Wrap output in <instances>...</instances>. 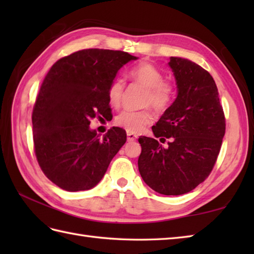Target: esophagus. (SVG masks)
<instances>
[{"mask_svg":"<svg viewBox=\"0 0 254 254\" xmlns=\"http://www.w3.org/2000/svg\"><path fill=\"white\" fill-rule=\"evenodd\" d=\"M136 138H137V135H135V134L127 132V142H133V141H135Z\"/></svg>","mask_w":254,"mask_h":254,"instance_id":"1","label":"esophagus"}]
</instances>
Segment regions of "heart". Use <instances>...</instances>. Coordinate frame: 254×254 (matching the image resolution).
<instances>
[{"label": "heart", "mask_w": 254, "mask_h": 254, "mask_svg": "<svg viewBox=\"0 0 254 254\" xmlns=\"http://www.w3.org/2000/svg\"><path fill=\"white\" fill-rule=\"evenodd\" d=\"M130 77L146 88L143 97V106H152L156 111H164L174 99L175 88L172 84L164 80V75L157 67L149 63H141L130 71ZM124 82L116 78L108 89V99L111 106L119 108L122 104ZM154 120V115L148 108L142 110H124L116 118V123L127 132L138 133Z\"/></svg>", "instance_id": "heart-1"}]
</instances>
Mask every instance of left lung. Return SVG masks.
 Returning <instances> with one entry per match:
<instances>
[{"label": "left lung", "mask_w": 254, "mask_h": 254, "mask_svg": "<svg viewBox=\"0 0 254 254\" xmlns=\"http://www.w3.org/2000/svg\"><path fill=\"white\" fill-rule=\"evenodd\" d=\"M169 66L177 98L152 127L155 138L142 136L138 171L144 182L164 195H181L209 176L216 163L226 124L212 75L188 59L171 57ZM162 142L171 141L164 148Z\"/></svg>", "instance_id": "1"}]
</instances>
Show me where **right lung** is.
Listing matches in <instances>:
<instances>
[{
    "label": "right lung",
    "mask_w": 254,
    "mask_h": 254,
    "mask_svg": "<svg viewBox=\"0 0 254 254\" xmlns=\"http://www.w3.org/2000/svg\"><path fill=\"white\" fill-rule=\"evenodd\" d=\"M127 52L86 49L53 64L32 110L36 157L41 170L65 191H85L99 183L127 133L113 127L99 137L90 120L110 112L108 89Z\"/></svg>",
    "instance_id": "add662e5"
}]
</instances>
